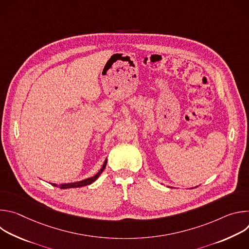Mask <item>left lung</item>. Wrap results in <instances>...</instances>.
Listing matches in <instances>:
<instances>
[{
    "instance_id": "1",
    "label": "left lung",
    "mask_w": 249,
    "mask_h": 249,
    "mask_svg": "<svg viewBox=\"0 0 249 249\" xmlns=\"http://www.w3.org/2000/svg\"><path fill=\"white\" fill-rule=\"evenodd\" d=\"M196 187H197V186H196ZM194 188H195V187H194Z\"/></svg>"
}]
</instances>
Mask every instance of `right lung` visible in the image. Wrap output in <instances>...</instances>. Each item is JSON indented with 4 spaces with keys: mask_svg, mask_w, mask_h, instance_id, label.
<instances>
[{
    "mask_svg": "<svg viewBox=\"0 0 249 249\" xmlns=\"http://www.w3.org/2000/svg\"><path fill=\"white\" fill-rule=\"evenodd\" d=\"M106 163H107V159H106L105 160H104V162H103V164H102V166H101V168H100V170L95 174V175H93V176H91V177H89V178H86V179H84V180H81V181H77V182H71V183H63V184H60V188L61 189H68V188H77V187H82V186H87V185H89V184H91L92 182H94L98 177H99V175L102 173V171L104 170V168H105V166H106ZM53 186H58L57 184H55V183H51Z\"/></svg>",
    "mask_w": 249,
    "mask_h": 249,
    "instance_id": "obj_1",
    "label": "right lung"
}]
</instances>
